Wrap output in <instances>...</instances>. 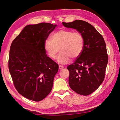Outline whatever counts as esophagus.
Wrapping results in <instances>:
<instances>
[{"instance_id": "34e87169", "label": "esophagus", "mask_w": 120, "mask_h": 120, "mask_svg": "<svg viewBox=\"0 0 120 120\" xmlns=\"http://www.w3.org/2000/svg\"><path fill=\"white\" fill-rule=\"evenodd\" d=\"M59 68L60 70H61V69H63L64 68V67L62 66H61V65H60L59 66Z\"/></svg>"}]
</instances>
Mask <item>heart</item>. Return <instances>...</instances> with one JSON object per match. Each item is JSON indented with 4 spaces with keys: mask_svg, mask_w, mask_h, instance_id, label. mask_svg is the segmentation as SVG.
<instances>
[{
    "mask_svg": "<svg viewBox=\"0 0 120 120\" xmlns=\"http://www.w3.org/2000/svg\"><path fill=\"white\" fill-rule=\"evenodd\" d=\"M84 39L80 32L69 30H60L53 34L50 39L44 43V48L48 55L54 59L59 50L57 62L61 64H67L71 60L78 58L83 49Z\"/></svg>",
    "mask_w": 120,
    "mask_h": 120,
    "instance_id": "1",
    "label": "heart"
}]
</instances>
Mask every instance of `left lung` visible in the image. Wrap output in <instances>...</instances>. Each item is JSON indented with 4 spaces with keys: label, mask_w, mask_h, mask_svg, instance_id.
<instances>
[{
    "label": "left lung",
    "mask_w": 120,
    "mask_h": 120,
    "mask_svg": "<svg viewBox=\"0 0 120 120\" xmlns=\"http://www.w3.org/2000/svg\"><path fill=\"white\" fill-rule=\"evenodd\" d=\"M67 28L77 29L84 39L83 51L79 57L67 67L69 84L76 93L82 95L91 94L99 88L105 77L108 62L106 44L95 28L83 20L62 22Z\"/></svg>",
    "instance_id": "8db88e82"
}]
</instances>
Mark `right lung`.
<instances>
[{
	"label": "right lung",
	"mask_w": 120,
	"mask_h": 120,
	"mask_svg": "<svg viewBox=\"0 0 120 120\" xmlns=\"http://www.w3.org/2000/svg\"><path fill=\"white\" fill-rule=\"evenodd\" d=\"M56 26L46 22L26 26L11 45L9 70L15 88L29 100L41 101L52 88L59 66L47 56L44 43Z\"/></svg>",
	"instance_id": "right-lung-1"
}]
</instances>
